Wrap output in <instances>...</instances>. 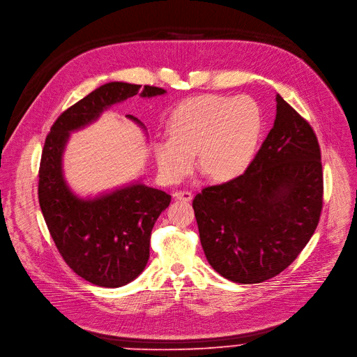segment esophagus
<instances>
[{
    "instance_id": "34e87169",
    "label": "esophagus",
    "mask_w": 357,
    "mask_h": 357,
    "mask_svg": "<svg viewBox=\"0 0 357 357\" xmlns=\"http://www.w3.org/2000/svg\"><path fill=\"white\" fill-rule=\"evenodd\" d=\"M174 198L181 199V201H191L192 194L190 191H176V192H174Z\"/></svg>"
}]
</instances>
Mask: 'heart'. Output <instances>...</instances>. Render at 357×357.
Masks as SVG:
<instances>
[{
	"label": "heart",
	"instance_id": "b5f03b06",
	"mask_svg": "<svg viewBox=\"0 0 357 357\" xmlns=\"http://www.w3.org/2000/svg\"><path fill=\"white\" fill-rule=\"evenodd\" d=\"M262 114L248 96L203 95L182 102L169 121V135L154 146L159 172L181 182L194 166L219 181L241 176L252 163L262 135Z\"/></svg>",
	"mask_w": 357,
	"mask_h": 357
}]
</instances>
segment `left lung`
<instances>
[{"label":"left lung","mask_w":357,"mask_h":357,"mask_svg":"<svg viewBox=\"0 0 357 357\" xmlns=\"http://www.w3.org/2000/svg\"><path fill=\"white\" fill-rule=\"evenodd\" d=\"M274 126L245 174L195 195L210 266L230 282L280 274L312 238L322 210V165L312 127L280 96Z\"/></svg>","instance_id":"obj_1"}]
</instances>
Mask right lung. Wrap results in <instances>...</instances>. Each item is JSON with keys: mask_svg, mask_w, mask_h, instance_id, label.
I'll list each match as a JSON object with an SVG mask.
<instances>
[{"mask_svg": "<svg viewBox=\"0 0 357 357\" xmlns=\"http://www.w3.org/2000/svg\"><path fill=\"white\" fill-rule=\"evenodd\" d=\"M165 93L153 86L106 83L61 114L45 140L38 188L43 219L70 268L91 284L115 289L143 273L151 229L169 207L170 195L140 181L93 198L75 195L63 169L70 134L90 126L115 103L135 95L154 98ZM127 118L143 127L135 116Z\"/></svg>", "mask_w": 357, "mask_h": 357, "instance_id": "1", "label": "right lung"}]
</instances>
